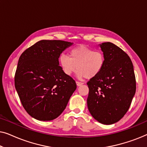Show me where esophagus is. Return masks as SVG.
I'll return each instance as SVG.
<instances>
[{
  "label": "esophagus",
  "mask_w": 147,
  "mask_h": 147,
  "mask_svg": "<svg viewBox=\"0 0 147 147\" xmlns=\"http://www.w3.org/2000/svg\"><path fill=\"white\" fill-rule=\"evenodd\" d=\"M82 84H84V83H82V82H76V85L78 86H82Z\"/></svg>",
  "instance_id": "34e87169"
}]
</instances>
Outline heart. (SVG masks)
I'll list each match as a JSON object with an SVG mask.
<instances>
[{
	"label": "heart",
	"instance_id": "b5f03b06",
	"mask_svg": "<svg viewBox=\"0 0 147 147\" xmlns=\"http://www.w3.org/2000/svg\"><path fill=\"white\" fill-rule=\"evenodd\" d=\"M69 57L61 54L59 63L66 76H71L78 68L77 76L79 78L90 79L97 76L103 69L105 57L102 52L94 51L85 45H78L70 49Z\"/></svg>",
	"mask_w": 147,
	"mask_h": 147
}]
</instances>
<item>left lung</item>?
<instances>
[{"label":"left lung","instance_id":"obj_1","mask_svg":"<svg viewBox=\"0 0 147 147\" xmlns=\"http://www.w3.org/2000/svg\"><path fill=\"white\" fill-rule=\"evenodd\" d=\"M105 57L101 72L88 82V110L100 123L112 124L128 111L136 92L132 61L123 50L110 42L100 44Z\"/></svg>","mask_w":147,"mask_h":147}]
</instances>
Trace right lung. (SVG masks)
I'll return each instance as SVG.
<instances>
[{
	"mask_svg": "<svg viewBox=\"0 0 147 147\" xmlns=\"http://www.w3.org/2000/svg\"><path fill=\"white\" fill-rule=\"evenodd\" d=\"M73 43L61 40H41L20 56L15 86L28 114L41 121L57 118L65 109L76 90L73 78L66 76L59 57Z\"/></svg>",
	"mask_w": 147,
	"mask_h": 147,
	"instance_id": "1",
	"label": "right lung"
}]
</instances>
